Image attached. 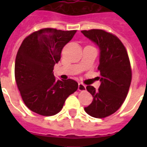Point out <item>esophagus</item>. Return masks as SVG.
Returning <instances> with one entry per match:
<instances>
[{"mask_svg": "<svg viewBox=\"0 0 147 147\" xmlns=\"http://www.w3.org/2000/svg\"><path fill=\"white\" fill-rule=\"evenodd\" d=\"M78 90L80 91H84L86 90V86L83 84V83H79V86H78Z\"/></svg>", "mask_w": 147, "mask_h": 147, "instance_id": "34e87169", "label": "esophagus"}]
</instances>
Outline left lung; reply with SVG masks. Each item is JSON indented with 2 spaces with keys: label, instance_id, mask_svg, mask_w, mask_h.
Returning <instances> with one entry per match:
<instances>
[{
  "label": "left lung",
  "instance_id": "left-lung-1",
  "mask_svg": "<svg viewBox=\"0 0 147 147\" xmlns=\"http://www.w3.org/2000/svg\"><path fill=\"white\" fill-rule=\"evenodd\" d=\"M81 32L100 50L98 69L101 73V85L98 90L86 86L94 98L84 110L93 117L105 118L117 112L127 95L131 82L129 57L123 43L113 34L98 29Z\"/></svg>",
  "mask_w": 147,
  "mask_h": 147
}]
</instances>
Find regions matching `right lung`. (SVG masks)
Returning <instances> with one entry per match:
<instances>
[{
	"mask_svg": "<svg viewBox=\"0 0 147 147\" xmlns=\"http://www.w3.org/2000/svg\"><path fill=\"white\" fill-rule=\"evenodd\" d=\"M76 30L44 28L30 34L18 50L15 78L27 107L42 116H53L63 108L68 96L76 91L75 80H57L53 67L62 49Z\"/></svg>",
	"mask_w": 147,
	"mask_h": 147,
	"instance_id": "add662e5",
	"label": "right lung"
}]
</instances>
